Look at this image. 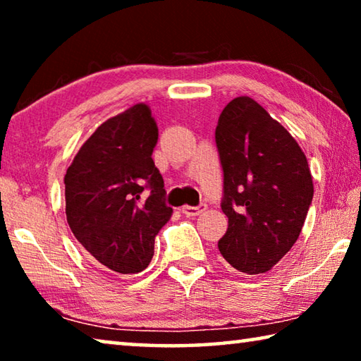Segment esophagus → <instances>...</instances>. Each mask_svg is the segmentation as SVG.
Returning <instances> with one entry per match:
<instances>
[{
    "mask_svg": "<svg viewBox=\"0 0 361 361\" xmlns=\"http://www.w3.org/2000/svg\"><path fill=\"white\" fill-rule=\"evenodd\" d=\"M205 209H207L205 204H199V205H195V207L185 205V207H181V212L185 213L186 216H195V215H200V213H202Z\"/></svg>",
    "mask_w": 361,
    "mask_h": 361,
    "instance_id": "1",
    "label": "esophagus"
}]
</instances>
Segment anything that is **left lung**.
Listing matches in <instances>:
<instances>
[{"instance_id":"8db88e82","label":"left lung","mask_w":361,"mask_h":361,"mask_svg":"<svg viewBox=\"0 0 361 361\" xmlns=\"http://www.w3.org/2000/svg\"><path fill=\"white\" fill-rule=\"evenodd\" d=\"M215 142L221 210L229 219L218 250L239 272H267L295 245L312 204L307 159L288 130L250 97L224 106Z\"/></svg>"}]
</instances>
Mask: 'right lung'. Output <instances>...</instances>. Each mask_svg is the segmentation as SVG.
Here are the masks:
<instances>
[{"mask_svg":"<svg viewBox=\"0 0 361 361\" xmlns=\"http://www.w3.org/2000/svg\"><path fill=\"white\" fill-rule=\"evenodd\" d=\"M156 143V122L140 103L103 122L65 175L71 232L95 262L124 276L149 266L156 235L173 213L151 157Z\"/></svg>","mask_w":361,"mask_h":361,"instance_id":"right-lung-1","label":"right lung"}]
</instances>
